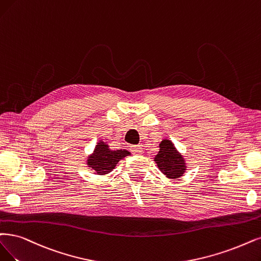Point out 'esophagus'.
<instances>
[{
	"label": "esophagus",
	"mask_w": 261,
	"mask_h": 261,
	"mask_svg": "<svg viewBox=\"0 0 261 261\" xmlns=\"http://www.w3.org/2000/svg\"><path fill=\"white\" fill-rule=\"evenodd\" d=\"M131 149L134 155H142L143 153V148L141 145H134L131 147Z\"/></svg>",
	"instance_id": "34e87169"
}]
</instances>
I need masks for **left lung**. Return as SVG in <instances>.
Wrapping results in <instances>:
<instances>
[{
  "instance_id": "1",
  "label": "left lung",
  "mask_w": 261,
  "mask_h": 261,
  "mask_svg": "<svg viewBox=\"0 0 261 261\" xmlns=\"http://www.w3.org/2000/svg\"><path fill=\"white\" fill-rule=\"evenodd\" d=\"M159 147L155 161L160 171L169 178L180 177L186 171L184 158L169 140L161 141Z\"/></svg>"
}]
</instances>
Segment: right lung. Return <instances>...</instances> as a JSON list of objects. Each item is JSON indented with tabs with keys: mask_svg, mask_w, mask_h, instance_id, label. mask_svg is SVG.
Segmentation results:
<instances>
[{
	"mask_svg": "<svg viewBox=\"0 0 261 261\" xmlns=\"http://www.w3.org/2000/svg\"><path fill=\"white\" fill-rule=\"evenodd\" d=\"M130 155L128 150L117 149L112 150L106 143L100 141L98 145L95 146L92 155L88 157L87 165L89 168L94 170L96 174L104 175L112 172L115 169V166L123 159Z\"/></svg>",
	"mask_w": 261,
	"mask_h": 261,
	"instance_id": "right-lung-1",
	"label": "right lung"
}]
</instances>
